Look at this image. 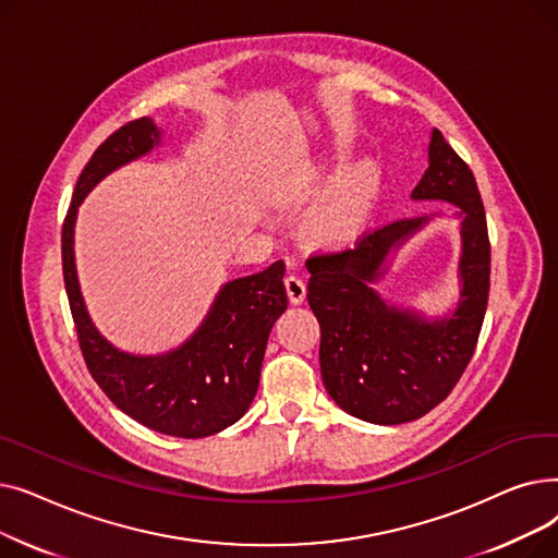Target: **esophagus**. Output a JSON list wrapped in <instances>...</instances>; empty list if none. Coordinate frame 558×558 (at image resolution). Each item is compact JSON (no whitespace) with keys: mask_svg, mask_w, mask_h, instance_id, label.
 <instances>
[{"mask_svg":"<svg viewBox=\"0 0 558 558\" xmlns=\"http://www.w3.org/2000/svg\"><path fill=\"white\" fill-rule=\"evenodd\" d=\"M284 287H287V296H289V303H294V305H301L303 301H305V294H307V289H305V282H303V278H299V276H287L284 278Z\"/></svg>","mask_w":558,"mask_h":558,"instance_id":"34e87169","label":"esophagus"}]
</instances>
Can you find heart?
<instances>
[{"label": "heart", "mask_w": 558, "mask_h": 558, "mask_svg": "<svg viewBox=\"0 0 558 558\" xmlns=\"http://www.w3.org/2000/svg\"><path fill=\"white\" fill-rule=\"evenodd\" d=\"M379 185V169L373 160L345 167L330 196L307 215L303 228L314 244H339L353 234Z\"/></svg>", "instance_id": "heart-1"}]
</instances>
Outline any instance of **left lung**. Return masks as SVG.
<instances>
[{
	"label": "left lung",
	"mask_w": 558,
	"mask_h": 558,
	"mask_svg": "<svg viewBox=\"0 0 558 558\" xmlns=\"http://www.w3.org/2000/svg\"><path fill=\"white\" fill-rule=\"evenodd\" d=\"M427 154L429 167L412 198L448 201L461 217V296L450 316L427 320L387 305L371 287L389 251L432 215L398 219L364 232L355 246L307 259L324 385L343 412L377 425L416 421L450 396L475 353L488 303L490 244L475 175L438 129Z\"/></svg>",
	"instance_id": "1"
}]
</instances>
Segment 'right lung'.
<instances>
[{
	"label": "right lung",
	"instance_id": "obj_1",
	"mask_svg": "<svg viewBox=\"0 0 558 558\" xmlns=\"http://www.w3.org/2000/svg\"><path fill=\"white\" fill-rule=\"evenodd\" d=\"M160 142L149 117L117 129L81 171L63 223V276L78 345L95 383L133 421L160 434L203 438L238 423L251 407L264 350L287 310L284 262L221 287L198 330L165 355H129L95 328L85 310L74 264L76 208L104 175Z\"/></svg>",
	"mask_w": 558,
	"mask_h": 558
}]
</instances>
